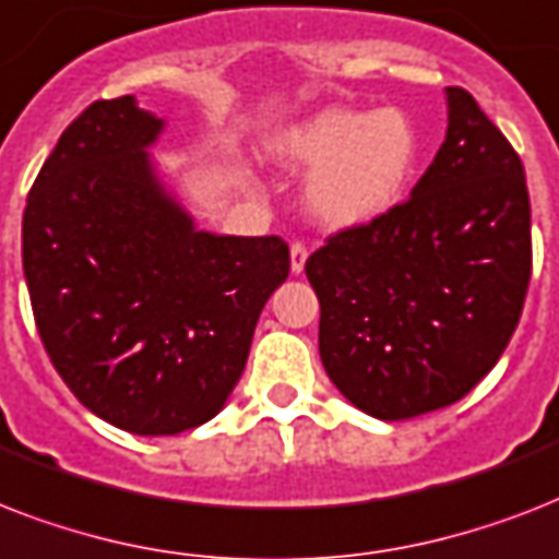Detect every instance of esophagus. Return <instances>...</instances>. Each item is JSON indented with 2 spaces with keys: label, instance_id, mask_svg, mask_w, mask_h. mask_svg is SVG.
<instances>
[{
  "label": "esophagus",
  "instance_id": "esophagus-1",
  "mask_svg": "<svg viewBox=\"0 0 559 559\" xmlns=\"http://www.w3.org/2000/svg\"><path fill=\"white\" fill-rule=\"evenodd\" d=\"M307 263V246L305 243H293L289 246V270L293 275H301Z\"/></svg>",
  "mask_w": 559,
  "mask_h": 559
}]
</instances>
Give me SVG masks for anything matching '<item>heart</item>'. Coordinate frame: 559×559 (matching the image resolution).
<instances>
[{
  "instance_id": "obj_1",
  "label": "heart",
  "mask_w": 559,
  "mask_h": 559,
  "mask_svg": "<svg viewBox=\"0 0 559 559\" xmlns=\"http://www.w3.org/2000/svg\"><path fill=\"white\" fill-rule=\"evenodd\" d=\"M263 153L278 168L310 170L301 205L316 226L350 231L371 226L403 202L420 139L403 109L362 112L333 104L278 130Z\"/></svg>"
}]
</instances>
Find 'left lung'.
<instances>
[{
    "label": "left lung",
    "mask_w": 559,
    "mask_h": 559,
    "mask_svg": "<svg viewBox=\"0 0 559 559\" xmlns=\"http://www.w3.org/2000/svg\"><path fill=\"white\" fill-rule=\"evenodd\" d=\"M331 382L377 420L461 400L508 348L531 281L525 170L476 98L447 86V139L412 200L305 263Z\"/></svg>",
    "instance_id": "obj_1"
}]
</instances>
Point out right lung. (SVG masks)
I'll return each instance as SVG.
<instances>
[{
    "label": "right lung",
    "mask_w": 559,
    "mask_h": 559,
    "mask_svg": "<svg viewBox=\"0 0 559 559\" xmlns=\"http://www.w3.org/2000/svg\"><path fill=\"white\" fill-rule=\"evenodd\" d=\"M165 118L135 95L66 127L22 214L39 340L72 394L133 435L217 415L246 368L263 305L289 275L281 237L214 235L165 186Z\"/></svg>",
    "instance_id": "1"
}]
</instances>
